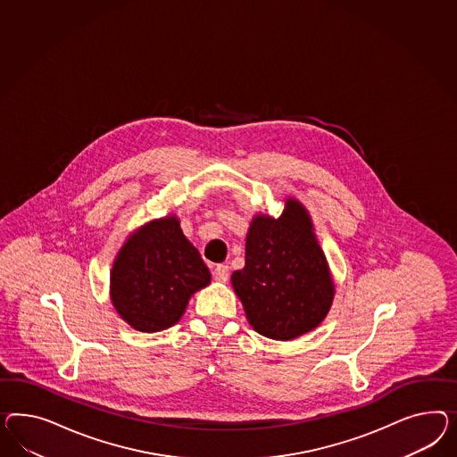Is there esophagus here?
Instances as JSON below:
<instances>
[{
  "mask_svg": "<svg viewBox=\"0 0 457 457\" xmlns=\"http://www.w3.org/2000/svg\"><path fill=\"white\" fill-rule=\"evenodd\" d=\"M214 279L216 281H220V283H226L228 281V278H229V266H226V264H218L216 268H214Z\"/></svg>",
  "mask_w": 457,
  "mask_h": 457,
  "instance_id": "1",
  "label": "esophagus"
}]
</instances>
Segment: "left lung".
Listing matches in <instances>:
<instances>
[{"label": "left lung", "instance_id": "left-lung-1", "mask_svg": "<svg viewBox=\"0 0 457 457\" xmlns=\"http://www.w3.org/2000/svg\"><path fill=\"white\" fill-rule=\"evenodd\" d=\"M231 283L258 333L289 341L320 326L334 286L308 211L287 199L283 216H256L246 236V264Z\"/></svg>", "mask_w": 457, "mask_h": 457}]
</instances>
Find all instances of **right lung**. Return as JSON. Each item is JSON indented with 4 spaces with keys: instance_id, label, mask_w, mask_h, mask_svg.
Here are the masks:
<instances>
[{
    "instance_id": "right-lung-1",
    "label": "right lung",
    "mask_w": 457,
    "mask_h": 457,
    "mask_svg": "<svg viewBox=\"0 0 457 457\" xmlns=\"http://www.w3.org/2000/svg\"><path fill=\"white\" fill-rule=\"evenodd\" d=\"M210 270L171 216L129 236L112 264V301L118 314L141 333L171 328L187 301L208 286Z\"/></svg>"
}]
</instances>
